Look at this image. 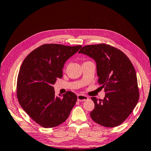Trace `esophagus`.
Masks as SVG:
<instances>
[{
  "label": "esophagus",
  "mask_w": 151,
  "mask_h": 151,
  "mask_svg": "<svg viewBox=\"0 0 151 151\" xmlns=\"http://www.w3.org/2000/svg\"><path fill=\"white\" fill-rule=\"evenodd\" d=\"M88 99V97L85 96V95L79 94L78 96V101H85Z\"/></svg>",
  "instance_id": "34e87169"
}]
</instances>
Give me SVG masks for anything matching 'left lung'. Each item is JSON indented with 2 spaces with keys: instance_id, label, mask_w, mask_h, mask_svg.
<instances>
[{
  "instance_id": "8db88e82",
  "label": "left lung",
  "mask_w": 151,
  "mask_h": 151,
  "mask_svg": "<svg viewBox=\"0 0 151 151\" xmlns=\"http://www.w3.org/2000/svg\"><path fill=\"white\" fill-rule=\"evenodd\" d=\"M79 53L95 60L98 83L104 88L103 99L92 97L95 107L90 112L93 122L106 127L122 124L133 111L139 92L135 69L125 53L106 44L83 46Z\"/></svg>"
}]
</instances>
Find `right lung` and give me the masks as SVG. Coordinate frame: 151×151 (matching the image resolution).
<instances>
[{
    "label": "right lung",
    "instance_id": "right-lung-1",
    "mask_svg": "<svg viewBox=\"0 0 151 151\" xmlns=\"http://www.w3.org/2000/svg\"><path fill=\"white\" fill-rule=\"evenodd\" d=\"M81 45L45 44L26 56L20 68L17 96L20 105L33 121L44 128H53L65 122L77 101V96L67 91L60 98L53 85L63 78L66 60Z\"/></svg>",
    "mask_w": 151,
    "mask_h": 151
}]
</instances>
